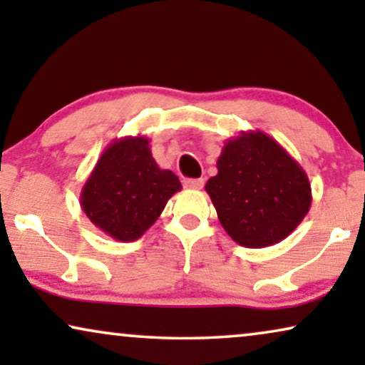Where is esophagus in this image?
Returning <instances> with one entry per match:
<instances>
[{"label": "esophagus", "instance_id": "1", "mask_svg": "<svg viewBox=\"0 0 365 365\" xmlns=\"http://www.w3.org/2000/svg\"><path fill=\"white\" fill-rule=\"evenodd\" d=\"M204 179H184V187L187 189H202Z\"/></svg>", "mask_w": 365, "mask_h": 365}]
</instances>
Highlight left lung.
Listing matches in <instances>:
<instances>
[{
    "mask_svg": "<svg viewBox=\"0 0 365 365\" xmlns=\"http://www.w3.org/2000/svg\"><path fill=\"white\" fill-rule=\"evenodd\" d=\"M206 192L232 241L251 249L286 239L312 202L301 164L262 131H242L227 139Z\"/></svg>",
    "mask_w": 365,
    "mask_h": 365,
    "instance_id": "left-lung-1",
    "label": "left lung"
}]
</instances>
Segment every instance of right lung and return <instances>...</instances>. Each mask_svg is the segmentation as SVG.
I'll return each mask as SVG.
<instances>
[{
  "mask_svg": "<svg viewBox=\"0 0 365 365\" xmlns=\"http://www.w3.org/2000/svg\"><path fill=\"white\" fill-rule=\"evenodd\" d=\"M181 182L154 161L149 139L126 136L104 149L81 189V209L98 229L121 242L136 241L158 221Z\"/></svg>",
  "mask_w": 365,
  "mask_h": 365,
  "instance_id": "1",
  "label": "right lung"
}]
</instances>
